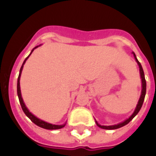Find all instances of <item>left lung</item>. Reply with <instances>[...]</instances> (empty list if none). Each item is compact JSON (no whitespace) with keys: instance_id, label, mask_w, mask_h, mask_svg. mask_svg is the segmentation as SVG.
I'll return each instance as SVG.
<instances>
[{"instance_id":"left-lung-1","label":"left lung","mask_w":156,"mask_h":156,"mask_svg":"<svg viewBox=\"0 0 156 156\" xmlns=\"http://www.w3.org/2000/svg\"><path fill=\"white\" fill-rule=\"evenodd\" d=\"M134 54V57L135 58V61L137 62L138 65H139V68H140V78H141V81H142V90H141V94H140V98L139 99V102H138L137 106L136 108L134 109V112L132 114L130 117L127 119L126 120H124V122L122 123H119V124H115V125H109V126H105V125H100L99 124H98V122L96 121V124L98 125V127L101 128V129H119V128H121L126 125L127 124H129L134 117L135 115H137L139 111L140 110L141 107L143 105V103H144V97H145V94H146V81H145V78H144V71H143V68H142V66H141L140 62L138 61V59L136 58V56L134 54V52H133Z\"/></svg>"}]
</instances>
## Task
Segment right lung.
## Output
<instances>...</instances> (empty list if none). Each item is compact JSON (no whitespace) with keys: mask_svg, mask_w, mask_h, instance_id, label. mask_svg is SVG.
Returning <instances> with one entry per match:
<instances>
[{"mask_svg":"<svg viewBox=\"0 0 156 156\" xmlns=\"http://www.w3.org/2000/svg\"><path fill=\"white\" fill-rule=\"evenodd\" d=\"M38 47V46H37L36 48H34L31 51V53L30 55L32 54V52L33 51V50L37 48ZM30 55H29L27 58H26L24 62H23V63H22V66L21 67V69H20V73H19V76L18 78H17V95H18V98H19V101H20V104H21V106H22V108L23 112L25 113V115L27 116V117L31 119V120L35 124H37V126L41 128H43V129H62V128H63L65 126V124H62V125H57V124H49V123H47V122H45V121L41 120L38 118H37L35 115H33L31 113V112L29 111L27 108L26 107L25 104H24V102H23V99L22 98V94H21V88H20V78H21V74H22V68H23V65L25 64L26 61L27 60V58L30 57Z\"/></svg>","mask_w":156,"mask_h":156,"instance_id":"1","label":"right lung"}]
</instances>
